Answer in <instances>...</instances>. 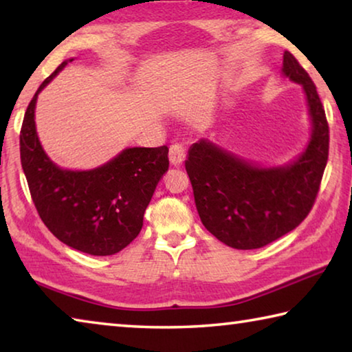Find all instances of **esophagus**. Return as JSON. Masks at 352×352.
<instances>
[{"instance_id": "34e87169", "label": "esophagus", "mask_w": 352, "mask_h": 352, "mask_svg": "<svg viewBox=\"0 0 352 352\" xmlns=\"http://www.w3.org/2000/svg\"><path fill=\"white\" fill-rule=\"evenodd\" d=\"M184 160V147L182 144H172L169 148V162L174 166H180Z\"/></svg>"}]
</instances>
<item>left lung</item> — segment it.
<instances>
[{
  "mask_svg": "<svg viewBox=\"0 0 352 352\" xmlns=\"http://www.w3.org/2000/svg\"><path fill=\"white\" fill-rule=\"evenodd\" d=\"M281 74L301 85L311 136L292 162L264 166L201 138L184 162L201 223L225 245L261 248L295 230L317 197L329 152V127L317 88L289 51Z\"/></svg>",
  "mask_w": 352,
  "mask_h": 352,
  "instance_id": "obj_1",
  "label": "left lung"
}]
</instances>
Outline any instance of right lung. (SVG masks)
I'll list each match as a JSON object with an SVG mask.
<instances>
[{
	"label": "right lung",
	"instance_id": "right-lung-1",
	"mask_svg": "<svg viewBox=\"0 0 352 352\" xmlns=\"http://www.w3.org/2000/svg\"><path fill=\"white\" fill-rule=\"evenodd\" d=\"M73 60L58 65L28 105L20 133L21 166L47 230L82 253L110 256L140 234L146 208L169 168V148L126 147L107 163L85 170L65 169L52 162L38 140L35 105L43 88Z\"/></svg>",
	"mask_w": 352,
	"mask_h": 352
}]
</instances>
